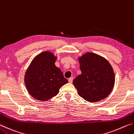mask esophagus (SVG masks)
I'll use <instances>...</instances> for the list:
<instances>
[{
    "mask_svg": "<svg viewBox=\"0 0 134 134\" xmlns=\"http://www.w3.org/2000/svg\"><path fill=\"white\" fill-rule=\"evenodd\" d=\"M69 83H72V80H73V78L72 77H70V78H69Z\"/></svg>",
    "mask_w": 134,
    "mask_h": 134,
    "instance_id": "esophagus-1",
    "label": "esophagus"
}]
</instances>
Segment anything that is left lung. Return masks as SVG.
<instances>
[{"instance_id": "obj_1", "label": "left lung", "mask_w": 134, "mask_h": 134, "mask_svg": "<svg viewBox=\"0 0 134 134\" xmlns=\"http://www.w3.org/2000/svg\"><path fill=\"white\" fill-rule=\"evenodd\" d=\"M80 75L72 83L79 96L90 102H98L108 96L115 84V74L108 61L103 57L87 53L79 58Z\"/></svg>"}]
</instances>
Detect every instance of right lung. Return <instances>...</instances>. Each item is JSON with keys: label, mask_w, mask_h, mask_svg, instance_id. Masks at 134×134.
Returning a JSON list of instances; mask_svg holds the SVG:
<instances>
[{"label": "right lung", "mask_w": 134, "mask_h": 134, "mask_svg": "<svg viewBox=\"0 0 134 134\" xmlns=\"http://www.w3.org/2000/svg\"><path fill=\"white\" fill-rule=\"evenodd\" d=\"M56 60L51 52L44 51L33 59L27 69L25 84L29 93L35 99L48 100L68 83L61 70L55 66Z\"/></svg>", "instance_id": "add662e5"}]
</instances>
